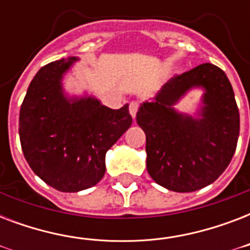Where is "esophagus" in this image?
Wrapping results in <instances>:
<instances>
[{
  "label": "esophagus",
  "mask_w": 250,
  "mask_h": 250,
  "mask_svg": "<svg viewBox=\"0 0 250 250\" xmlns=\"http://www.w3.org/2000/svg\"><path fill=\"white\" fill-rule=\"evenodd\" d=\"M137 110H139V102L136 101L131 102V104H129V114L132 115L133 119H135V117H136Z\"/></svg>",
  "instance_id": "1"
}]
</instances>
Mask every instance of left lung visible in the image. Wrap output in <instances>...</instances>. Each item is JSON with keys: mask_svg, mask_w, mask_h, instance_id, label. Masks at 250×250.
Listing matches in <instances>:
<instances>
[{"mask_svg": "<svg viewBox=\"0 0 250 250\" xmlns=\"http://www.w3.org/2000/svg\"><path fill=\"white\" fill-rule=\"evenodd\" d=\"M192 89L204 90L194 116L173 106ZM137 125L146 135V170L157 184L193 192L214 183L236 150L240 115L232 85L221 68L202 63L167 82L143 102Z\"/></svg>", "mask_w": 250, "mask_h": 250, "instance_id": "1", "label": "left lung"}]
</instances>
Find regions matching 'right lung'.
Segmentation results:
<instances>
[{
	"instance_id": "obj_1",
	"label": "right lung",
	"mask_w": 250,
	"mask_h": 250,
	"mask_svg": "<svg viewBox=\"0 0 250 250\" xmlns=\"http://www.w3.org/2000/svg\"><path fill=\"white\" fill-rule=\"evenodd\" d=\"M79 58L39 70L19 114V137L35 174L61 192L96 186L105 175L106 152L132 125L128 105L113 110L93 96H68L64 74Z\"/></svg>"
}]
</instances>
